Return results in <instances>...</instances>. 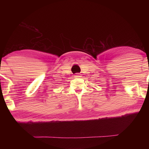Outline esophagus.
Here are the masks:
<instances>
[{"label": "esophagus", "instance_id": "1", "mask_svg": "<svg viewBox=\"0 0 149 149\" xmlns=\"http://www.w3.org/2000/svg\"><path fill=\"white\" fill-rule=\"evenodd\" d=\"M81 77V74H77L76 75H75V78H80Z\"/></svg>", "mask_w": 149, "mask_h": 149}]
</instances>
